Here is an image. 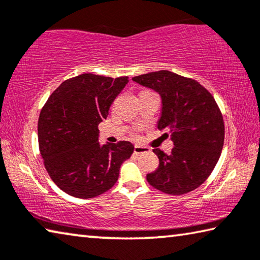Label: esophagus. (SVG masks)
<instances>
[{"instance_id": "obj_1", "label": "esophagus", "mask_w": 260, "mask_h": 260, "mask_svg": "<svg viewBox=\"0 0 260 260\" xmlns=\"http://www.w3.org/2000/svg\"><path fill=\"white\" fill-rule=\"evenodd\" d=\"M150 151L149 150V148L147 147H142V146H135L134 147V152L135 153H144V152H148Z\"/></svg>"}]
</instances>
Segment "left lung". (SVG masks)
Wrapping results in <instances>:
<instances>
[{"mask_svg":"<svg viewBox=\"0 0 260 260\" xmlns=\"http://www.w3.org/2000/svg\"><path fill=\"white\" fill-rule=\"evenodd\" d=\"M161 98L158 129H166L174 147L170 155L153 149L159 166L147 174L153 188L182 195L204 183L221 155L225 125L217 102L208 89L190 78L167 70L134 77Z\"/></svg>","mask_w":260,"mask_h":260,"instance_id":"1","label":"left lung"}]
</instances>
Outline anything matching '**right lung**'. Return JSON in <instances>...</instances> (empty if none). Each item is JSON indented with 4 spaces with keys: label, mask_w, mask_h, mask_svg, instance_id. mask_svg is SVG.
<instances>
[{
    "label": "right lung",
    "mask_w": 260,
    "mask_h": 260,
    "mask_svg": "<svg viewBox=\"0 0 260 260\" xmlns=\"http://www.w3.org/2000/svg\"><path fill=\"white\" fill-rule=\"evenodd\" d=\"M128 77L83 73L68 79L43 105L38 121L40 153L56 186L77 199H93L117 182L122 162L132 156L128 141L99 142V125Z\"/></svg>",
    "instance_id": "1"
}]
</instances>
